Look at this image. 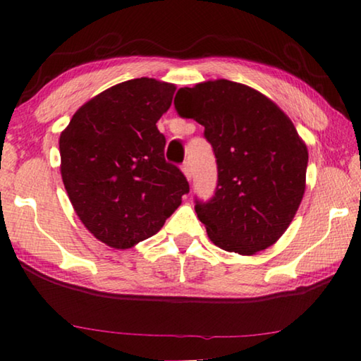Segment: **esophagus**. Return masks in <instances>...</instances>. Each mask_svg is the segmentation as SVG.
<instances>
[{
    "label": "esophagus",
    "mask_w": 361,
    "mask_h": 361,
    "mask_svg": "<svg viewBox=\"0 0 361 361\" xmlns=\"http://www.w3.org/2000/svg\"><path fill=\"white\" fill-rule=\"evenodd\" d=\"M181 170H183V173L186 175V178L188 180H191V176H192V169H191V162L189 161H186V162H183V166H181Z\"/></svg>",
    "instance_id": "esophagus-1"
}]
</instances>
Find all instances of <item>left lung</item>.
I'll return each mask as SVG.
<instances>
[{
  "mask_svg": "<svg viewBox=\"0 0 361 361\" xmlns=\"http://www.w3.org/2000/svg\"><path fill=\"white\" fill-rule=\"evenodd\" d=\"M181 118L205 127L216 159V188L195 197L210 240L226 252L253 255L288 228L302 200L307 148L282 109L255 89L228 79L180 89Z\"/></svg>",
  "mask_w": 361,
  "mask_h": 361,
  "instance_id": "obj_1",
  "label": "left lung"
}]
</instances>
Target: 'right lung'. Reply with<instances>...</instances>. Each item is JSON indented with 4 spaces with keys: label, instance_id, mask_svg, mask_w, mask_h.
I'll list each match as a JSON object with an SVG mask.
<instances>
[{
    "label": "right lung",
    "instance_id": "obj_1",
    "mask_svg": "<svg viewBox=\"0 0 361 361\" xmlns=\"http://www.w3.org/2000/svg\"><path fill=\"white\" fill-rule=\"evenodd\" d=\"M175 85L137 78L94 97L60 135L62 180L79 219L113 248H130L156 232L189 192L166 161L156 122Z\"/></svg>",
    "mask_w": 361,
    "mask_h": 361
}]
</instances>
